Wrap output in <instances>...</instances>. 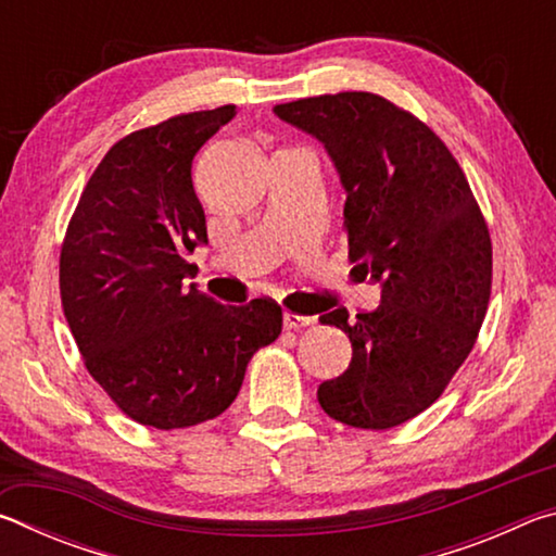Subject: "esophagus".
Segmentation results:
<instances>
[{
    "label": "esophagus",
    "instance_id": "1",
    "mask_svg": "<svg viewBox=\"0 0 556 556\" xmlns=\"http://www.w3.org/2000/svg\"><path fill=\"white\" fill-rule=\"evenodd\" d=\"M312 324H314L312 316H299V314L285 312V328H294V331H299V328L312 326Z\"/></svg>",
    "mask_w": 556,
    "mask_h": 556
}]
</instances>
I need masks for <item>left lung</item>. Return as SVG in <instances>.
<instances>
[{
  "label": "left lung",
  "mask_w": 556,
  "mask_h": 556,
  "mask_svg": "<svg viewBox=\"0 0 556 556\" xmlns=\"http://www.w3.org/2000/svg\"><path fill=\"white\" fill-rule=\"evenodd\" d=\"M275 115L326 147L345 188L348 255L380 285L375 312L318 318L353 345L318 404L348 427L404 425L439 400L481 331L493 275L481 208L446 144L380 96L304 98Z\"/></svg>",
  "instance_id": "8db88e82"
}]
</instances>
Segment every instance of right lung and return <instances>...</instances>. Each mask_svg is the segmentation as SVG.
Instances as JSON below:
<instances>
[{"instance_id":"add662e5","label":"right lung","mask_w":556,"mask_h":556,"mask_svg":"<svg viewBox=\"0 0 556 556\" xmlns=\"http://www.w3.org/2000/svg\"><path fill=\"white\" fill-rule=\"evenodd\" d=\"M235 105L131 131L83 191L61 250L65 321L86 368L139 425L184 429L238 397L250 357L281 333L271 299L225 306L186 287V255L208 244L193 191L199 149Z\"/></svg>"}]
</instances>
